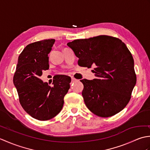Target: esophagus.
Wrapping results in <instances>:
<instances>
[{
	"mask_svg": "<svg viewBox=\"0 0 150 150\" xmlns=\"http://www.w3.org/2000/svg\"><path fill=\"white\" fill-rule=\"evenodd\" d=\"M77 81V79H75V78H71V83H73V82H75Z\"/></svg>",
	"mask_w": 150,
	"mask_h": 150,
	"instance_id": "esophagus-1",
	"label": "esophagus"
}]
</instances>
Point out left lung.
<instances>
[{
  "instance_id": "8db88e82",
  "label": "left lung",
  "mask_w": 150,
  "mask_h": 150,
  "mask_svg": "<svg viewBox=\"0 0 150 150\" xmlns=\"http://www.w3.org/2000/svg\"><path fill=\"white\" fill-rule=\"evenodd\" d=\"M81 66L94 67L96 79H82V97L92 113L108 117L122 111L130 100L136 84L134 60L122 40L99 35L67 44Z\"/></svg>"
}]
</instances>
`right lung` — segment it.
Masks as SVG:
<instances>
[{
  "instance_id": "obj_1",
  "label": "right lung",
  "mask_w": 150,
  "mask_h": 150,
  "mask_svg": "<svg viewBox=\"0 0 150 150\" xmlns=\"http://www.w3.org/2000/svg\"><path fill=\"white\" fill-rule=\"evenodd\" d=\"M55 41L46 39L26 46L18 57L13 77L21 106L39 120H50L61 111L64 97L70 88L68 76H55L53 86L40 79L43 70L49 69L48 54Z\"/></svg>"
}]
</instances>
